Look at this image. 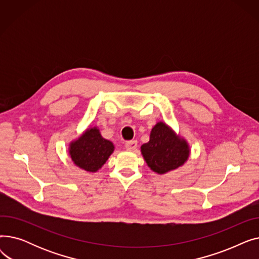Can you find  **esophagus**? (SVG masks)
I'll return each mask as SVG.
<instances>
[{"mask_svg":"<svg viewBox=\"0 0 259 259\" xmlns=\"http://www.w3.org/2000/svg\"><path fill=\"white\" fill-rule=\"evenodd\" d=\"M128 151H134L138 148V141H129L125 145Z\"/></svg>","mask_w":259,"mask_h":259,"instance_id":"esophagus-1","label":"esophagus"}]
</instances>
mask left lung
Masks as SVG:
<instances>
[{
  "label": "left lung",
  "mask_w": 259,
  "mask_h": 259,
  "mask_svg": "<svg viewBox=\"0 0 259 259\" xmlns=\"http://www.w3.org/2000/svg\"><path fill=\"white\" fill-rule=\"evenodd\" d=\"M141 152L149 168L157 174H165L185 164L190 156V147L166 122L158 121L151 130L150 140L142 145Z\"/></svg>",
  "instance_id": "left-lung-1"
}]
</instances>
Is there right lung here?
Wrapping results in <instances>:
<instances>
[{
  "mask_svg": "<svg viewBox=\"0 0 259 259\" xmlns=\"http://www.w3.org/2000/svg\"><path fill=\"white\" fill-rule=\"evenodd\" d=\"M68 151L76 167L94 173L113 153L114 145L102 137L98 127H90L69 144Z\"/></svg>",
  "mask_w": 259,
  "mask_h": 259,
  "instance_id": "obj_1",
  "label": "right lung"
}]
</instances>
